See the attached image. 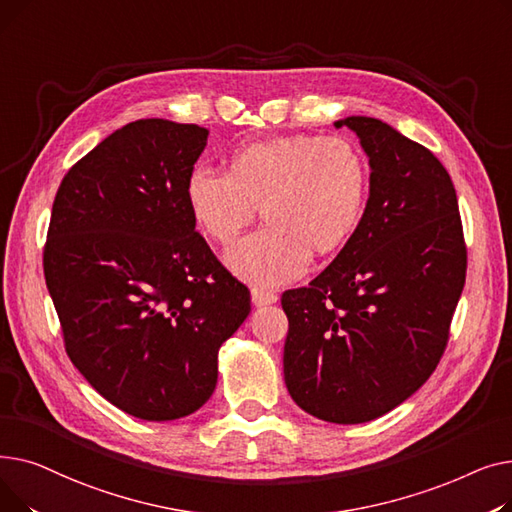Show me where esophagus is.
Instances as JSON below:
<instances>
[{
  "mask_svg": "<svg viewBox=\"0 0 512 512\" xmlns=\"http://www.w3.org/2000/svg\"><path fill=\"white\" fill-rule=\"evenodd\" d=\"M251 301L255 307H265V305H274L278 301V294L265 288H253L251 290Z\"/></svg>",
  "mask_w": 512,
  "mask_h": 512,
  "instance_id": "esophagus-1",
  "label": "esophagus"
}]
</instances>
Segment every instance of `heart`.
<instances>
[{
  "mask_svg": "<svg viewBox=\"0 0 512 512\" xmlns=\"http://www.w3.org/2000/svg\"><path fill=\"white\" fill-rule=\"evenodd\" d=\"M367 195L363 153L346 139L315 134L238 145L224 174L197 166L184 180L195 224L222 247L259 207L265 226L226 255L230 270L257 286L299 278L311 253L324 257L344 247L359 228Z\"/></svg>",
  "mask_w": 512,
  "mask_h": 512,
  "instance_id": "heart-1",
  "label": "heart"
}]
</instances>
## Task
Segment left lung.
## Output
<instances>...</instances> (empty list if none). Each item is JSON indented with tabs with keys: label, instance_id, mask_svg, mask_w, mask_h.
<instances>
[{
	"label": "left lung",
	"instance_id": "1",
	"mask_svg": "<svg viewBox=\"0 0 512 512\" xmlns=\"http://www.w3.org/2000/svg\"><path fill=\"white\" fill-rule=\"evenodd\" d=\"M369 157L359 228L305 288L286 290L284 382L330 423L378 419L440 363L467 249L454 184L438 157L390 124L348 116Z\"/></svg>",
	"mask_w": 512,
	"mask_h": 512
}]
</instances>
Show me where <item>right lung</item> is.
<instances>
[{"instance_id": "add662e5", "label": "right lung", "mask_w": 512, "mask_h": 512, "mask_svg": "<svg viewBox=\"0 0 512 512\" xmlns=\"http://www.w3.org/2000/svg\"><path fill=\"white\" fill-rule=\"evenodd\" d=\"M207 128L161 118L112 132L68 170L43 272L66 353L114 407L145 421L201 409L251 292L215 259L184 201Z\"/></svg>"}]
</instances>
